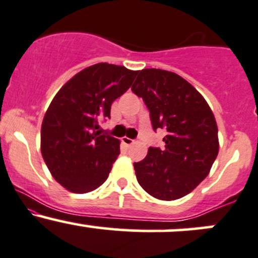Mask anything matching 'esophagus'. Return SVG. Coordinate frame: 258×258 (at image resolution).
Segmentation results:
<instances>
[{
  "instance_id": "esophagus-1",
  "label": "esophagus",
  "mask_w": 258,
  "mask_h": 258,
  "mask_svg": "<svg viewBox=\"0 0 258 258\" xmlns=\"http://www.w3.org/2000/svg\"><path fill=\"white\" fill-rule=\"evenodd\" d=\"M122 142H123L124 145L127 146V147H130L131 145H134L135 141L131 140V138H128V137H123V138H122Z\"/></svg>"
}]
</instances>
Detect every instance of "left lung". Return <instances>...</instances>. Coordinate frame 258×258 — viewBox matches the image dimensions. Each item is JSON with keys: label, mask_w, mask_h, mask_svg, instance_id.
<instances>
[{"label": "left lung", "mask_w": 258, "mask_h": 258, "mask_svg": "<svg viewBox=\"0 0 258 258\" xmlns=\"http://www.w3.org/2000/svg\"><path fill=\"white\" fill-rule=\"evenodd\" d=\"M132 85L150 110L154 131H165L164 147H150L134 163L140 185L161 200L183 198L209 174L219 153L218 126L204 97L178 74L143 69Z\"/></svg>", "instance_id": "left-lung-1"}]
</instances>
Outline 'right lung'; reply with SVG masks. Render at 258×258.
Returning <instances> with one entry per match:
<instances>
[{"label": "right lung", "instance_id": "right-lung-1", "mask_svg": "<svg viewBox=\"0 0 258 258\" xmlns=\"http://www.w3.org/2000/svg\"><path fill=\"white\" fill-rule=\"evenodd\" d=\"M138 72L99 63L68 81L51 100L40 131V151L53 178L73 193H89L108 177L120 141L99 130L111 104Z\"/></svg>", "mask_w": 258, "mask_h": 258}]
</instances>
